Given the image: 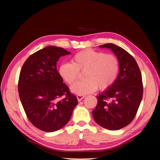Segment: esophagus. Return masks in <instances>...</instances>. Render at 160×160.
<instances>
[{
  "instance_id": "esophagus-1",
  "label": "esophagus",
  "mask_w": 160,
  "mask_h": 160,
  "mask_svg": "<svg viewBox=\"0 0 160 160\" xmlns=\"http://www.w3.org/2000/svg\"><path fill=\"white\" fill-rule=\"evenodd\" d=\"M85 95H78V96H77L78 101V102H80L81 100L85 98Z\"/></svg>"
}]
</instances>
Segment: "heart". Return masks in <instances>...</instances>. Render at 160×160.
<instances>
[{
    "label": "heart",
    "instance_id": "heart-1",
    "mask_svg": "<svg viewBox=\"0 0 160 160\" xmlns=\"http://www.w3.org/2000/svg\"><path fill=\"white\" fill-rule=\"evenodd\" d=\"M73 63H63L59 67V74L68 84L72 85L84 72L86 79L80 81L70 88L78 95L92 92L97 88L104 90L109 88L117 79L120 63L118 58L112 53L94 49H85L75 54Z\"/></svg>",
    "mask_w": 160,
    "mask_h": 160
}]
</instances>
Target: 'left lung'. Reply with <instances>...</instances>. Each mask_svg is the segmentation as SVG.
I'll use <instances>...</instances> for the list:
<instances>
[{"mask_svg":"<svg viewBox=\"0 0 160 160\" xmlns=\"http://www.w3.org/2000/svg\"><path fill=\"white\" fill-rule=\"evenodd\" d=\"M110 48L118 58L120 70L115 82L97 96V104L92 111L94 121L103 128L116 131L133 120L143 93L142 75L135 58L113 44L99 46Z\"/></svg>","mask_w":160,"mask_h":160,"instance_id":"obj_1","label":"left lung"}]
</instances>
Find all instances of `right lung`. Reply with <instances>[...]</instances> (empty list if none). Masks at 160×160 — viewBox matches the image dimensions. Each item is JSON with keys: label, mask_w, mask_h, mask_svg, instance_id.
<instances>
[{"label": "right lung", "mask_w": 160, "mask_h": 160, "mask_svg": "<svg viewBox=\"0 0 160 160\" xmlns=\"http://www.w3.org/2000/svg\"><path fill=\"white\" fill-rule=\"evenodd\" d=\"M70 53L49 46L29 56L21 69L19 97L29 121L41 131L54 132L63 128L78 103L56 70L59 58Z\"/></svg>", "instance_id": "1"}]
</instances>
